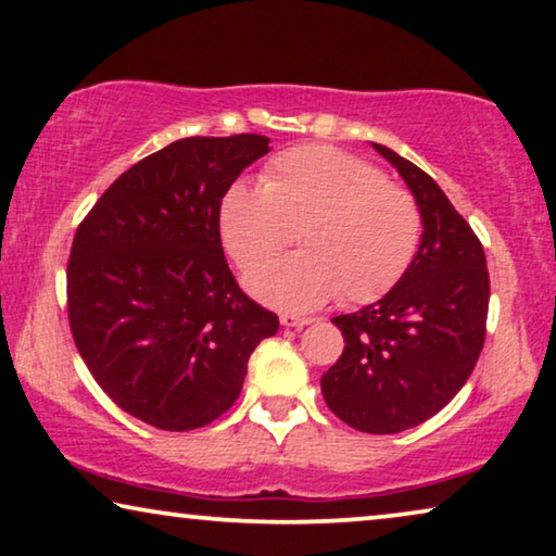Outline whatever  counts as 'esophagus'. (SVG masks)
Here are the masks:
<instances>
[{
  "mask_svg": "<svg viewBox=\"0 0 556 556\" xmlns=\"http://www.w3.org/2000/svg\"><path fill=\"white\" fill-rule=\"evenodd\" d=\"M279 321H281V327H292V329H300V327H306L309 325V317H300V314H289V312H285L279 317Z\"/></svg>",
  "mask_w": 556,
  "mask_h": 556,
  "instance_id": "1",
  "label": "esophagus"
}]
</instances>
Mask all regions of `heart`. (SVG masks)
<instances>
[{
  "label": "heart",
  "instance_id": "obj_1",
  "mask_svg": "<svg viewBox=\"0 0 556 556\" xmlns=\"http://www.w3.org/2000/svg\"><path fill=\"white\" fill-rule=\"evenodd\" d=\"M303 252L250 277L264 304L304 312L339 294L364 304L389 292L417 254L421 212L407 189L342 149L309 144L269 162L262 187L237 181L219 206V235L242 271L291 243Z\"/></svg>",
  "mask_w": 556,
  "mask_h": 556
}]
</instances>
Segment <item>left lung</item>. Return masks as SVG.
I'll return each mask as SVG.
<instances>
[{
    "label": "left lung",
    "mask_w": 556,
    "mask_h": 556,
    "mask_svg": "<svg viewBox=\"0 0 556 556\" xmlns=\"http://www.w3.org/2000/svg\"><path fill=\"white\" fill-rule=\"evenodd\" d=\"M412 189L421 244L382 300L331 321L344 352L321 375L327 407L367 434H396L446 407L482 354L490 309L484 247L437 181L375 144Z\"/></svg>",
    "instance_id": "8db88e82"
}]
</instances>
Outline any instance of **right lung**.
<instances>
[{
	"mask_svg": "<svg viewBox=\"0 0 556 556\" xmlns=\"http://www.w3.org/2000/svg\"><path fill=\"white\" fill-rule=\"evenodd\" d=\"M262 135L187 137L127 169L81 219L66 264L74 344L106 396L167 432L206 427L237 402L275 312L239 289L219 206Z\"/></svg>",
	"mask_w": 556,
	"mask_h": 556,
	"instance_id": "add662e5",
	"label": "right lung"
}]
</instances>
